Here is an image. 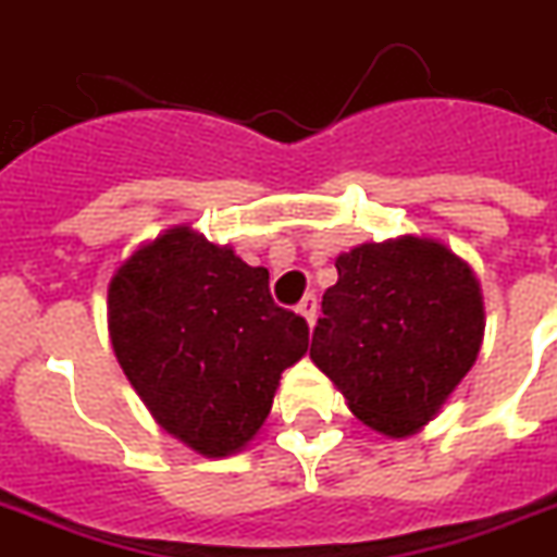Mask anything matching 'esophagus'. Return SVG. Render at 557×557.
<instances>
[{
	"instance_id": "obj_1",
	"label": "esophagus",
	"mask_w": 557,
	"mask_h": 557,
	"mask_svg": "<svg viewBox=\"0 0 557 557\" xmlns=\"http://www.w3.org/2000/svg\"><path fill=\"white\" fill-rule=\"evenodd\" d=\"M317 296H313V293H308V296H305V299L299 301V313L305 319H308V325H313V319H317Z\"/></svg>"
}]
</instances>
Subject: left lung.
<instances>
[{"label":"left lung","mask_w":557,"mask_h":557,"mask_svg":"<svg viewBox=\"0 0 557 557\" xmlns=\"http://www.w3.org/2000/svg\"><path fill=\"white\" fill-rule=\"evenodd\" d=\"M310 360L360 421L407 435L442 409L480 355L485 313L462 258L435 240L363 244L337 258Z\"/></svg>","instance_id":"obj_1"}]
</instances>
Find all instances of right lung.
<instances>
[{
    "instance_id": "add662e5",
    "label": "right lung",
    "mask_w": 557,
    "mask_h": 557,
    "mask_svg": "<svg viewBox=\"0 0 557 557\" xmlns=\"http://www.w3.org/2000/svg\"><path fill=\"white\" fill-rule=\"evenodd\" d=\"M127 381L168 433L226 456L258 433L308 322L270 296V273L188 226L139 249L107 296Z\"/></svg>"
}]
</instances>
